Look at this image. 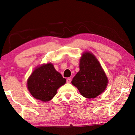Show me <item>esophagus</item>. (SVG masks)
I'll use <instances>...</instances> for the list:
<instances>
[{
  "mask_svg": "<svg viewBox=\"0 0 135 135\" xmlns=\"http://www.w3.org/2000/svg\"><path fill=\"white\" fill-rule=\"evenodd\" d=\"M66 82L67 83H70L71 82V79L70 78H68L66 80Z\"/></svg>",
  "mask_w": 135,
  "mask_h": 135,
  "instance_id": "esophagus-1",
  "label": "esophagus"
}]
</instances>
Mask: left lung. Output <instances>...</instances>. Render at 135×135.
Instances as JSON below:
<instances>
[{
	"mask_svg": "<svg viewBox=\"0 0 135 135\" xmlns=\"http://www.w3.org/2000/svg\"><path fill=\"white\" fill-rule=\"evenodd\" d=\"M80 70L72 80L84 97L95 98L105 90L108 80L105 72L95 56L83 53L80 60Z\"/></svg>",
	"mask_w": 135,
	"mask_h": 135,
	"instance_id": "obj_1",
	"label": "left lung"
}]
</instances>
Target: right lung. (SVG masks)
<instances>
[{
    "mask_svg": "<svg viewBox=\"0 0 135 135\" xmlns=\"http://www.w3.org/2000/svg\"><path fill=\"white\" fill-rule=\"evenodd\" d=\"M65 83V78L55 70L52 63H48L37 68L28 79L27 84L35 98L47 102L54 97L57 89Z\"/></svg>",
    "mask_w": 135,
    "mask_h": 135,
    "instance_id": "obj_1",
    "label": "right lung"
}]
</instances>
